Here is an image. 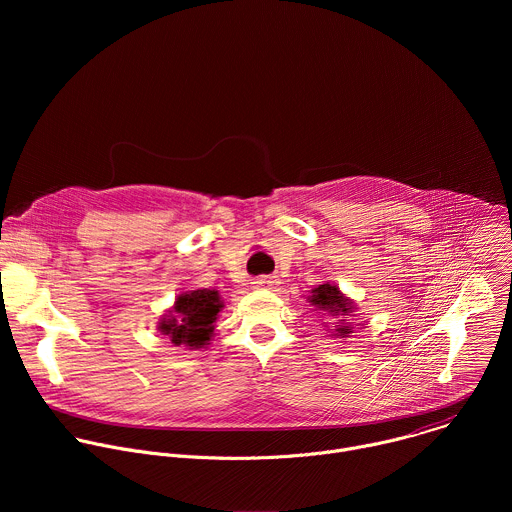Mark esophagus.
<instances>
[{"label":"esophagus","instance_id":"obj_1","mask_svg":"<svg viewBox=\"0 0 512 512\" xmlns=\"http://www.w3.org/2000/svg\"><path fill=\"white\" fill-rule=\"evenodd\" d=\"M253 283H255V287H271V285H273V283H277V281H273L271 277L263 275V277H257Z\"/></svg>","mask_w":512,"mask_h":512}]
</instances>
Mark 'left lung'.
Here are the masks:
<instances>
[{"label":"left lung","mask_w":512,"mask_h":512,"mask_svg":"<svg viewBox=\"0 0 512 512\" xmlns=\"http://www.w3.org/2000/svg\"><path fill=\"white\" fill-rule=\"evenodd\" d=\"M308 300H310V306H314L316 310H322L332 318H340L334 326L336 334H332V336L346 338L352 332V324L346 322L344 318H348L354 312V304H352V300H348L342 294V291L334 283H322V285L314 287L312 296Z\"/></svg>","instance_id":"left-lung-1"}]
</instances>
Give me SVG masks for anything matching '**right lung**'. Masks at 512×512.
<instances>
[{"label":"right lung","instance_id":"add662e5","mask_svg":"<svg viewBox=\"0 0 512 512\" xmlns=\"http://www.w3.org/2000/svg\"><path fill=\"white\" fill-rule=\"evenodd\" d=\"M223 310V300L214 289H194L180 294L174 308L162 318L158 330L174 346L202 348L214 334V322Z\"/></svg>","mask_w":512,"mask_h":512}]
</instances>
